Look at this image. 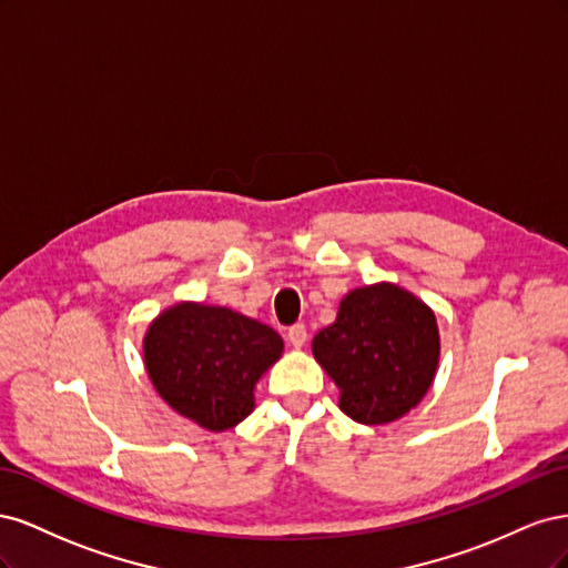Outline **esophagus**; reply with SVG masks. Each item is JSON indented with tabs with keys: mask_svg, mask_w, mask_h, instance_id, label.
I'll list each match as a JSON object with an SVG mask.
<instances>
[{
	"mask_svg": "<svg viewBox=\"0 0 568 568\" xmlns=\"http://www.w3.org/2000/svg\"><path fill=\"white\" fill-rule=\"evenodd\" d=\"M286 341H288L291 346H294V348L305 346V341H307V329H305V324H294V326H291V329L286 332Z\"/></svg>",
	"mask_w": 568,
	"mask_h": 568,
	"instance_id": "1",
	"label": "esophagus"
}]
</instances>
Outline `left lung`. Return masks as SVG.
I'll use <instances>...</instances> for the list:
<instances>
[{"label": "left lung", "instance_id": "left-lung-1", "mask_svg": "<svg viewBox=\"0 0 568 568\" xmlns=\"http://www.w3.org/2000/svg\"><path fill=\"white\" fill-rule=\"evenodd\" d=\"M317 363L341 388L338 407L359 424H388L415 407L438 367V326L400 286L355 288L313 338Z\"/></svg>", "mask_w": 568, "mask_h": 568}]
</instances>
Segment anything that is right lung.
Returning <instances> with one entry per match:
<instances>
[{
    "label": "right lung",
    "mask_w": 568,
    "mask_h": 568,
    "mask_svg": "<svg viewBox=\"0 0 568 568\" xmlns=\"http://www.w3.org/2000/svg\"><path fill=\"white\" fill-rule=\"evenodd\" d=\"M282 336L227 307L180 303L153 320L144 363L161 398L209 432L244 422L253 388L280 359Z\"/></svg>",
    "instance_id": "1"
}]
</instances>
